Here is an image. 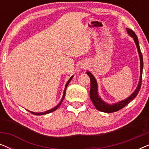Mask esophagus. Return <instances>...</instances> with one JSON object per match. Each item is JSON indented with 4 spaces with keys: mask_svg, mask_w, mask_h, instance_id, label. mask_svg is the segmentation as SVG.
Here are the masks:
<instances>
[{
    "mask_svg": "<svg viewBox=\"0 0 149 149\" xmlns=\"http://www.w3.org/2000/svg\"><path fill=\"white\" fill-rule=\"evenodd\" d=\"M85 67H86V66H83V68H85Z\"/></svg>",
    "mask_w": 149,
    "mask_h": 149,
    "instance_id": "obj_1",
    "label": "esophagus"
}]
</instances>
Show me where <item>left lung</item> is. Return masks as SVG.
<instances>
[{"instance_id":"1","label":"left lung","mask_w":149,"mask_h":149,"mask_svg":"<svg viewBox=\"0 0 149 149\" xmlns=\"http://www.w3.org/2000/svg\"><path fill=\"white\" fill-rule=\"evenodd\" d=\"M127 34L133 38V39L135 42L136 47H137L138 54H139L140 57V80L138 82V84L137 85V87L135 89V91L130 95L127 98L123 100L119 101L118 102H116L113 104H108L102 100V98L100 97L98 94V87H97V81L94 76L91 74L90 72L87 71V74L89 75V78H90L91 81V88H90V92H89V96H90L91 100L92 101L93 104H94L95 107L96 109L100 111L104 112V113H113V112H116L119 110L123 109L124 107L127 105L130 102L133 100L135 97L137 96L138 92H139L140 87H141L142 84V70H143V58H142V53L140 52L139 42H138V39L136 34L134 33L133 30H132L130 28H126Z\"/></svg>"}]
</instances>
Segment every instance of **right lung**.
Returning a JSON list of instances; mask_svg holds the SVG:
<instances>
[{
  "instance_id": "add662e5",
  "label": "right lung",
  "mask_w": 149,
  "mask_h": 149,
  "mask_svg": "<svg viewBox=\"0 0 149 149\" xmlns=\"http://www.w3.org/2000/svg\"><path fill=\"white\" fill-rule=\"evenodd\" d=\"M73 77H74V76H73V75H72V76L71 77L70 79H69V80L68 81V82L66 83V85H65V89H64V93H63L62 100H61V101L60 102H59V104H58V105L56 106V107H55L54 108H53V109H50V110H48V111H45V112H42V113H34V112H32V111H29L30 113H31L32 114H33V115H46V114H49V113H52V112H54V111H56V110L58 109V107H60V106L61 105V104H62L63 100H64V98L65 95H66V88H67V87H68L69 83L70 82L71 80H72V79L73 78Z\"/></svg>"
}]
</instances>
